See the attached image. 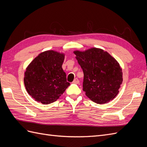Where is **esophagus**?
Masks as SVG:
<instances>
[{
    "mask_svg": "<svg viewBox=\"0 0 147 147\" xmlns=\"http://www.w3.org/2000/svg\"><path fill=\"white\" fill-rule=\"evenodd\" d=\"M79 83H80V82H79L78 79L77 78H75V79H74V80L73 81V83H74V84H78Z\"/></svg>",
    "mask_w": 147,
    "mask_h": 147,
    "instance_id": "esophagus-1",
    "label": "esophagus"
}]
</instances>
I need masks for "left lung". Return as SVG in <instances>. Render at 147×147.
<instances>
[{"label": "left lung", "instance_id": "left-lung-1", "mask_svg": "<svg viewBox=\"0 0 147 147\" xmlns=\"http://www.w3.org/2000/svg\"><path fill=\"white\" fill-rule=\"evenodd\" d=\"M74 53L83 70V90L86 96L102 104L113 99L123 82L122 70L117 61L99 48Z\"/></svg>", "mask_w": 147, "mask_h": 147}]
</instances>
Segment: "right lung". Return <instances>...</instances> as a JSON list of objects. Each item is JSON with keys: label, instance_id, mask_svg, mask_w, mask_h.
<instances>
[{"label": "right lung", "instance_id": "right-lung-1", "mask_svg": "<svg viewBox=\"0 0 147 147\" xmlns=\"http://www.w3.org/2000/svg\"><path fill=\"white\" fill-rule=\"evenodd\" d=\"M64 55L49 50L38 55L26 68L24 82L28 94L43 104L56 101L70 83L62 68Z\"/></svg>", "mask_w": 147, "mask_h": 147}]
</instances>
